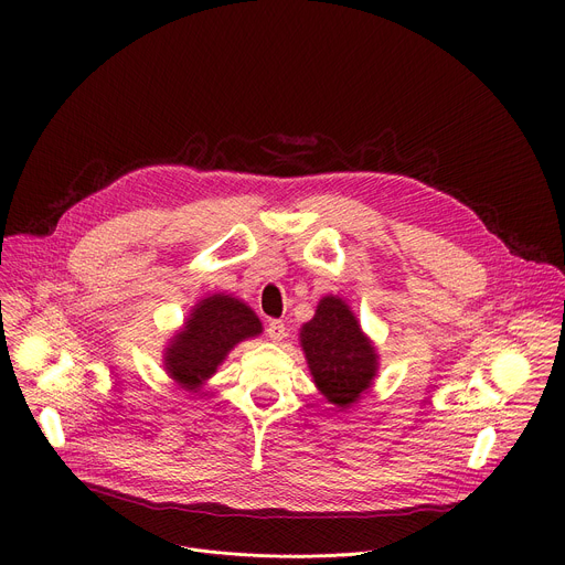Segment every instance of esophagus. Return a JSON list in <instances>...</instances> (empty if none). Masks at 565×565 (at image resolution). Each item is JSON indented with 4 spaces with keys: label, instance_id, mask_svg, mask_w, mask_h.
Segmentation results:
<instances>
[{
    "label": "esophagus",
    "instance_id": "esophagus-1",
    "mask_svg": "<svg viewBox=\"0 0 565 565\" xmlns=\"http://www.w3.org/2000/svg\"><path fill=\"white\" fill-rule=\"evenodd\" d=\"M266 333L273 342H281L286 338V324L281 319H270L268 327H266Z\"/></svg>",
    "mask_w": 565,
    "mask_h": 565
}]
</instances>
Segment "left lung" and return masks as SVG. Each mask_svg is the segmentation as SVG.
Segmentation results:
<instances>
[{
  "mask_svg": "<svg viewBox=\"0 0 565 565\" xmlns=\"http://www.w3.org/2000/svg\"><path fill=\"white\" fill-rule=\"evenodd\" d=\"M301 347L315 384L331 405L347 409L371 386L375 349L342 299L319 301L315 317L301 329Z\"/></svg>",
  "mask_w": 565,
  "mask_h": 565,
  "instance_id": "8db88e82",
  "label": "left lung"
}]
</instances>
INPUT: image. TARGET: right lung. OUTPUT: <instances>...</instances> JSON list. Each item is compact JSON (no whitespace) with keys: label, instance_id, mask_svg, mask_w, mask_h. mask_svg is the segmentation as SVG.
I'll list each match as a JSON object with an SVG mask.
<instances>
[{"label":"right lung","instance_id":"add662e5","mask_svg":"<svg viewBox=\"0 0 565 565\" xmlns=\"http://www.w3.org/2000/svg\"><path fill=\"white\" fill-rule=\"evenodd\" d=\"M259 333L262 321L244 301L212 295L194 308L185 331L170 344L166 369L181 386L194 391L216 371L236 342Z\"/></svg>","mask_w":565,"mask_h":565}]
</instances>
